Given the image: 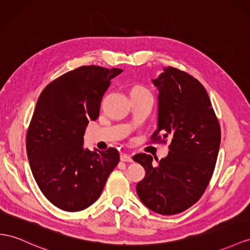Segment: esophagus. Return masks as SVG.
<instances>
[{"label":"esophagus","instance_id":"obj_1","mask_svg":"<svg viewBox=\"0 0 250 250\" xmlns=\"http://www.w3.org/2000/svg\"><path fill=\"white\" fill-rule=\"evenodd\" d=\"M120 161L121 162L131 163V162H133V159H132L131 155H127V154H125V153H121V154H120Z\"/></svg>","mask_w":250,"mask_h":250}]
</instances>
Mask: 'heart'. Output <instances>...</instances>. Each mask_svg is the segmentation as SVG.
I'll return each mask as SVG.
<instances>
[{"instance_id": "heart-1", "label": "heart", "mask_w": 250, "mask_h": 250, "mask_svg": "<svg viewBox=\"0 0 250 250\" xmlns=\"http://www.w3.org/2000/svg\"><path fill=\"white\" fill-rule=\"evenodd\" d=\"M133 91H146V89H145L144 87H142V86H136V87H134L133 89H132V92Z\"/></svg>"}]
</instances>
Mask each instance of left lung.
<instances>
[{
  "label": "left lung",
  "mask_w": 250,
  "mask_h": 250,
  "mask_svg": "<svg viewBox=\"0 0 250 250\" xmlns=\"http://www.w3.org/2000/svg\"><path fill=\"white\" fill-rule=\"evenodd\" d=\"M152 82L159 94L158 125L151 139L166 143L169 137L170 151L156 166L145 153L133 157L146 170L136 191L146 207L172 215L190 208L206 190L219 154L221 127L206 89L194 77L169 66Z\"/></svg>",
  "instance_id": "obj_1"
}]
</instances>
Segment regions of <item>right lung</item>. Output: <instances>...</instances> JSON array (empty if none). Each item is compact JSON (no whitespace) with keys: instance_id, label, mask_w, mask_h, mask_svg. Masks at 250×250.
Returning <instances> with one entry per match:
<instances>
[{"instance_id":"obj_1","label":"right lung","mask_w":250,"mask_h":250,"mask_svg":"<svg viewBox=\"0 0 250 250\" xmlns=\"http://www.w3.org/2000/svg\"><path fill=\"white\" fill-rule=\"evenodd\" d=\"M123 69L80 66L43 89L28 126L26 151L42 193L64 211H80L98 200L119 163L116 149L89 151L83 135L99 116L102 96Z\"/></svg>"}]
</instances>
